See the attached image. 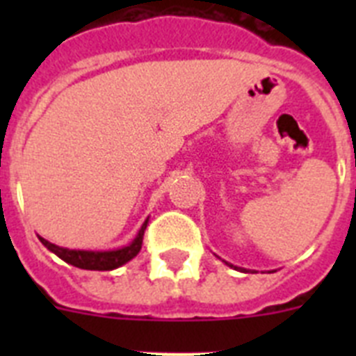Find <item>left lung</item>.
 <instances>
[{
	"instance_id": "8db88e82",
	"label": "left lung",
	"mask_w": 356,
	"mask_h": 356,
	"mask_svg": "<svg viewBox=\"0 0 356 356\" xmlns=\"http://www.w3.org/2000/svg\"><path fill=\"white\" fill-rule=\"evenodd\" d=\"M226 264H228V262H226ZM228 266H229V267H234V266H232V264H228ZM235 269H238V267H235ZM241 271H242V269H241Z\"/></svg>"
}]
</instances>
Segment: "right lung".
<instances>
[{"mask_svg":"<svg viewBox=\"0 0 356 356\" xmlns=\"http://www.w3.org/2000/svg\"><path fill=\"white\" fill-rule=\"evenodd\" d=\"M147 226V219L144 221V225L140 226L139 234L134 241L124 248H119V250L112 251H83V250H67V248H60L56 244H51L46 238L39 237V241L42 242L44 246L48 248L51 253H55L58 259H62L64 262L71 264L74 267H80V269H87V271H112V269H118V267L124 266L127 262H130L134 257H137L143 248V238H144V229Z\"/></svg>","mask_w":356,"mask_h":356,"instance_id":"add662e5","label":"right lung"}]
</instances>
